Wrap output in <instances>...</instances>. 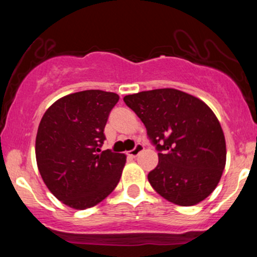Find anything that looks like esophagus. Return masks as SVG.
<instances>
[{"mask_svg":"<svg viewBox=\"0 0 257 257\" xmlns=\"http://www.w3.org/2000/svg\"><path fill=\"white\" fill-rule=\"evenodd\" d=\"M143 151H144V146L141 145V144H137V146H135L134 149L132 150V151L128 152V156H131V157L135 158L139 155V153L143 152Z\"/></svg>","mask_w":257,"mask_h":257,"instance_id":"esophagus-1","label":"esophagus"}]
</instances>
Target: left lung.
Segmentation results:
<instances>
[{
  "mask_svg": "<svg viewBox=\"0 0 257 257\" xmlns=\"http://www.w3.org/2000/svg\"><path fill=\"white\" fill-rule=\"evenodd\" d=\"M158 151L147 179L158 194L181 206L204 200L219 184L226 164V141L219 119L205 102L164 88L125 95Z\"/></svg>",
  "mask_w": 257,
  "mask_h": 257,
  "instance_id": "1",
  "label": "left lung"
}]
</instances>
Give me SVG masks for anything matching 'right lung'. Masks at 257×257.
Here are the masks:
<instances>
[{"mask_svg": "<svg viewBox=\"0 0 257 257\" xmlns=\"http://www.w3.org/2000/svg\"><path fill=\"white\" fill-rule=\"evenodd\" d=\"M116 93L83 90L57 100L44 112L36 137L37 167L48 190L83 210L104 200L119 182L125 155L100 152Z\"/></svg>", "mask_w": 257, "mask_h": 257, "instance_id": "1", "label": "right lung"}]
</instances>
